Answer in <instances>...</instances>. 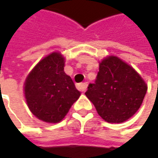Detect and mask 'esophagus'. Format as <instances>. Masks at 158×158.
<instances>
[{
	"mask_svg": "<svg viewBox=\"0 0 158 158\" xmlns=\"http://www.w3.org/2000/svg\"><path fill=\"white\" fill-rule=\"evenodd\" d=\"M77 89H78L80 91L84 92V91L87 89V83H86V82H82V83H79V84L77 85Z\"/></svg>",
	"mask_w": 158,
	"mask_h": 158,
	"instance_id": "1",
	"label": "esophagus"
}]
</instances>
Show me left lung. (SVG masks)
Instances as JSON below:
<instances>
[{
  "instance_id": "8db88e82",
  "label": "left lung",
  "mask_w": 158,
  "mask_h": 158,
  "mask_svg": "<svg viewBox=\"0 0 158 158\" xmlns=\"http://www.w3.org/2000/svg\"><path fill=\"white\" fill-rule=\"evenodd\" d=\"M147 89L131 66L116 56H109L100 62L97 79L89 84L85 95L103 119L122 123L138 111Z\"/></svg>"
}]
</instances>
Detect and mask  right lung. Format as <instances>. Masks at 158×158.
Instances as JSON below:
<instances>
[{
    "label": "right lung",
    "mask_w": 158,
    "mask_h": 158,
    "mask_svg": "<svg viewBox=\"0 0 158 158\" xmlns=\"http://www.w3.org/2000/svg\"><path fill=\"white\" fill-rule=\"evenodd\" d=\"M64 60L60 52L47 55L34 67L24 82L29 109L47 123L61 121L81 95L64 72Z\"/></svg>",
    "instance_id": "1"
}]
</instances>
